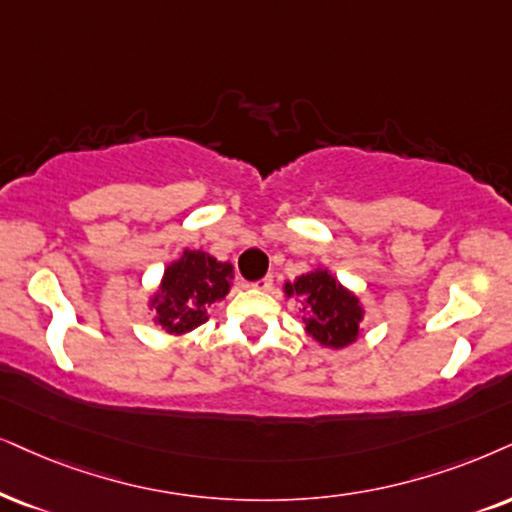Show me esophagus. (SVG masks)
I'll list each match as a JSON object with an SVG mask.
<instances>
[{
	"mask_svg": "<svg viewBox=\"0 0 512 512\" xmlns=\"http://www.w3.org/2000/svg\"><path fill=\"white\" fill-rule=\"evenodd\" d=\"M271 283H274V278H271V276H264V278H260V281L252 283V288H255V290H269V288H271Z\"/></svg>",
	"mask_w": 512,
	"mask_h": 512,
	"instance_id": "obj_1",
	"label": "esophagus"
}]
</instances>
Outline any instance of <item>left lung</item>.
Masks as SVG:
<instances>
[{
	"mask_svg": "<svg viewBox=\"0 0 512 512\" xmlns=\"http://www.w3.org/2000/svg\"><path fill=\"white\" fill-rule=\"evenodd\" d=\"M283 293L300 297L304 333L321 347L345 349L364 333L366 309L361 297L340 283L328 267H316L295 281H286Z\"/></svg>",
	"mask_w": 512,
	"mask_h": 512,
	"instance_id": "left-lung-1",
	"label": "left lung"
}]
</instances>
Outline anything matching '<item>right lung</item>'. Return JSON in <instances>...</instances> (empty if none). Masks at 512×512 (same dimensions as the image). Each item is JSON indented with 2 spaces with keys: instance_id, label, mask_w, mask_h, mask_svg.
<instances>
[{
  "instance_id": "obj_1",
  "label": "right lung",
  "mask_w": 512,
  "mask_h": 512,
  "mask_svg": "<svg viewBox=\"0 0 512 512\" xmlns=\"http://www.w3.org/2000/svg\"><path fill=\"white\" fill-rule=\"evenodd\" d=\"M234 286L231 262H219L205 250H189L167 264L146 307L167 335L184 338L210 319L212 304L222 302Z\"/></svg>"
}]
</instances>
